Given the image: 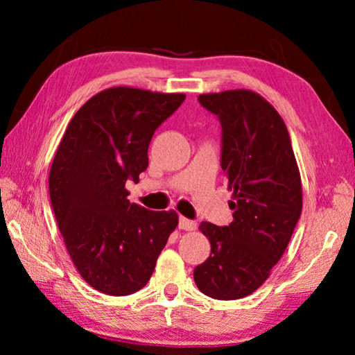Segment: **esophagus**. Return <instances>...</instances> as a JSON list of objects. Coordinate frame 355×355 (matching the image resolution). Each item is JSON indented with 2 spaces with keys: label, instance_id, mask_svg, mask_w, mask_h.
<instances>
[{
  "label": "esophagus",
  "instance_id": "esophagus-1",
  "mask_svg": "<svg viewBox=\"0 0 355 355\" xmlns=\"http://www.w3.org/2000/svg\"><path fill=\"white\" fill-rule=\"evenodd\" d=\"M178 227L182 228V230L192 232V230H196V228H197V222L191 220V219H186L182 216V218H180V220H178Z\"/></svg>",
  "mask_w": 355,
  "mask_h": 355
}]
</instances>
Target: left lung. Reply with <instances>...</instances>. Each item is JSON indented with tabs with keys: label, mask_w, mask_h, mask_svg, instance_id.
<instances>
[{
	"label": "left lung",
	"mask_w": 355,
	"mask_h": 355,
	"mask_svg": "<svg viewBox=\"0 0 355 355\" xmlns=\"http://www.w3.org/2000/svg\"><path fill=\"white\" fill-rule=\"evenodd\" d=\"M199 101L219 117L220 166L235 211L227 227L200 224L211 254L194 269V280L213 299H241L284 255L302 211V183L284 119L260 94L235 89L202 94Z\"/></svg>",
	"instance_id": "8db88e82"
}]
</instances>
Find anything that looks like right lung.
Listing matches in <instances>:
<instances>
[{"mask_svg":"<svg viewBox=\"0 0 355 355\" xmlns=\"http://www.w3.org/2000/svg\"><path fill=\"white\" fill-rule=\"evenodd\" d=\"M184 94L128 86L94 95L71 117L53 159L50 199L65 248L100 293L128 296L147 285L178 214L130 203L128 180L148 166L155 130Z\"/></svg>","mask_w":355,"mask_h":355,"instance_id":"add662e5","label":"right lung"}]
</instances>
